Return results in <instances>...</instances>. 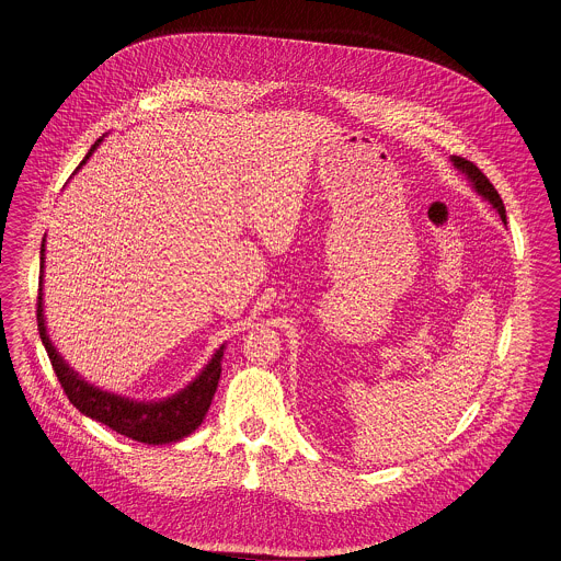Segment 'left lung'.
Segmentation results:
<instances>
[{
	"instance_id": "1",
	"label": "left lung",
	"mask_w": 561,
	"mask_h": 561,
	"mask_svg": "<svg viewBox=\"0 0 561 561\" xmlns=\"http://www.w3.org/2000/svg\"><path fill=\"white\" fill-rule=\"evenodd\" d=\"M451 163H454L462 174H467V179L473 183L476 191H478L484 199H489V202L493 204V208L497 210L501 221L505 224V206H503V199L499 197L497 188L493 187V183L482 174V170H480L478 165H473L471 161L462 159V157H451Z\"/></svg>"
}]
</instances>
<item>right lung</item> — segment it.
<instances>
[{"label":"right lung","mask_w":561,"mask_h":561,"mask_svg":"<svg viewBox=\"0 0 561 561\" xmlns=\"http://www.w3.org/2000/svg\"><path fill=\"white\" fill-rule=\"evenodd\" d=\"M99 144L101 139L94 141V146L90 148L85 159L79 163V168L90 159V154L96 150ZM43 262H45V239L41 245V282H38L36 320H38V333L51 359L54 373L58 376L64 393L68 396L72 407H77L83 415L110 426L112 431L148 445L176 443L191 435L202 424L213 402V396L217 391L226 346L221 344L219 351L213 355V359L206 364V368L197 374V378L188 382L183 391L174 393L172 398H165L159 402H135L116 393L101 391L99 387L85 382L79 374L68 368V364L58 355L56 346L47 335L45 316H43V268H45Z\"/></svg>","instance_id":"obj_1"}]
</instances>
